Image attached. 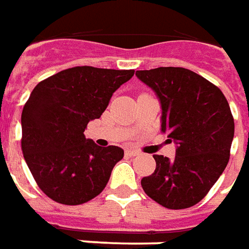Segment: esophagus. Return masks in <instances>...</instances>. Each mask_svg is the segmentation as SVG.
Wrapping results in <instances>:
<instances>
[{
  "instance_id": "esophagus-1",
  "label": "esophagus",
  "mask_w": 249,
  "mask_h": 249,
  "mask_svg": "<svg viewBox=\"0 0 249 249\" xmlns=\"http://www.w3.org/2000/svg\"><path fill=\"white\" fill-rule=\"evenodd\" d=\"M126 156H128V157L139 156V151L138 150H134V149H127L126 150Z\"/></svg>"
}]
</instances>
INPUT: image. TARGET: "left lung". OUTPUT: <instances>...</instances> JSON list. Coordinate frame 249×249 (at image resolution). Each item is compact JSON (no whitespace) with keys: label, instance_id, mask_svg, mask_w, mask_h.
Wrapping results in <instances>:
<instances>
[{"label":"left lung","instance_id":"8db88e82","mask_svg":"<svg viewBox=\"0 0 249 249\" xmlns=\"http://www.w3.org/2000/svg\"><path fill=\"white\" fill-rule=\"evenodd\" d=\"M162 108L161 131L177 144L174 160L153 156L156 170L141 185L150 198L167 209L200 202L229 161L234 122L221 89L181 67L137 71Z\"/></svg>","mask_w":249,"mask_h":249}]
</instances>
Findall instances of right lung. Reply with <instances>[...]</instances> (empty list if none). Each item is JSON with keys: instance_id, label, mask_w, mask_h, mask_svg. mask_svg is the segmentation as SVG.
I'll return each instance as SVG.
<instances>
[{"instance_id": "right-lung-1", "label": "right lung", "mask_w": 249, "mask_h": 249, "mask_svg": "<svg viewBox=\"0 0 249 249\" xmlns=\"http://www.w3.org/2000/svg\"><path fill=\"white\" fill-rule=\"evenodd\" d=\"M134 70L73 67L33 88L21 115V149L38 188L64 205H80L100 195L123 158L118 146L100 147L84 137L112 93Z\"/></svg>"}]
</instances>
